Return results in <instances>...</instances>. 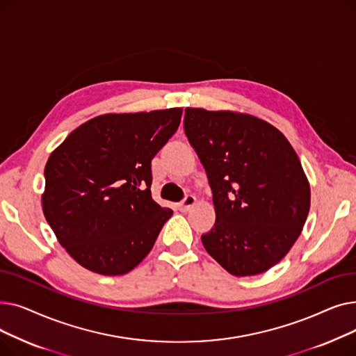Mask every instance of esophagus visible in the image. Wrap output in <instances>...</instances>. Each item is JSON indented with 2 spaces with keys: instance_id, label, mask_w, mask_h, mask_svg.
I'll return each instance as SVG.
<instances>
[{
  "instance_id": "34e87169",
  "label": "esophagus",
  "mask_w": 356,
  "mask_h": 356,
  "mask_svg": "<svg viewBox=\"0 0 356 356\" xmlns=\"http://www.w3.org/2000/svg\"><path fill=\"white\" fill-rule=\"evenodd\" d=\"M195 203H196V197L193 195H186L184 199L179 203V209L181 212H189L195 207Z\"/></svg>"
}]
</instances>
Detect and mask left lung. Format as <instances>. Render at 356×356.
<instances>
[{
	"mask_svg": "<svg viewBox=\"0 0 356 356\" xmlns=\"http://www.w3.org/2000/svg\"><path fill=\"white\" fill-rule=\"evenodd\" d=\"M184 133L207 170L216 222L202 235L236 277L275 266L300 235L310 188L287 138L271 124L228 111L184 109Z\"/></svg>",
	"mask_w": 356,
	"mask_h": 356,
	"instance_id": "left-lung-1",
	"label": "left lung"
}]
</instances>
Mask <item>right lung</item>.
Here are the masks:
<instances>
[{"label":"right lung","mask_w":356,"mask_h":356,"mask_svg":"<svg viewBox=\"0 0 356 356\" xmlns=\"http://www.w3.org/2000/svg\"><path fill=\"white\" fill-rule=\"evenodd\" d=\"M181 109L92 118L50 154L43 212L60 245L86 270L121 275L152 251L173 211L152 197V160Z\"/></svg>","instance_id":"1"}]
</instances>
